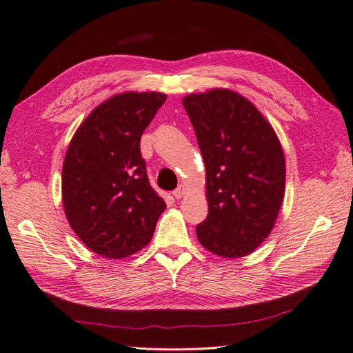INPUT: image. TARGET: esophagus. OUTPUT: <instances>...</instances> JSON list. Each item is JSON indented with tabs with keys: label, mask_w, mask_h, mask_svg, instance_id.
<instances>
[{
	"label": "esophagus",
	"mask_w": 353,
	"mask_h": 353,
	"mask_svg": "<svg viewBox=\"0 0 353 353\" xmlns=\"http://www.w3.org/2000/svg\"><path fill=\"white\" fill-rule=\"evenodd\" d=\"M174 197L176 199V200H179V199H183L184 197V194H185V187L184 185H178L175 190H174Z\"/></svg>",
	"instance_id": "1"
}]
</instances>
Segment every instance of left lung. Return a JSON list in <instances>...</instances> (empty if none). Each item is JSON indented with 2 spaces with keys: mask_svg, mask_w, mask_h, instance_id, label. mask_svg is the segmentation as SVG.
<instances>
[{
  "mask_svg": "<svg viewBox=\"0 0 353 353\" xmlns=\"http://www.w3.org/2000/svg\"><path fill=\"white\" fill-rule=\"evenodd\" d=\"M206 166L209 213L196 227L203 248L241 258L268 237L285 185L272 126L240 94L212 90L183 100Z\"/></svg>",
  "mask_w": 353,
  "mask_h": 353,
  "instance_id": "left-lung-1",
  "label": "left lung"
}]
</instances>
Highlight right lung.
Instances as JSON below:
<instances>
[{
  "label": "right lung",
  "mask_w": 353,
  "mask_h": 353,
  "mask_svg": "<svg viewBox=\"0 0 353 353\" xmlns=\"http://www.w3.org/2000/svg\"><path fill=\"white\" fill-rule=\"evenodd\" d=\"M166 100L162 92L117 94L82 122L63 163L66 218L97 254L122 259L150 243L166 208L148 183L140 140Z\"/></svg>",
  "instance_id": "add662e5"
}]
</instances>
